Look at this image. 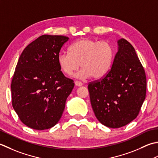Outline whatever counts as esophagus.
I'll return each mask as SVG.
<instances>
[{
  "label": "esophagus",
  "instance_id": "1",
  "mask_svg": "<svg viewBox=\"0 0 158 158\" xmlns=\"http://www.w3.org/2000/svg\"><path fill=\"white\" fill-rule=\"evenodd\" d=\"M75 85L77 86H81L82 85V83L81 82L78 81V80H76V81H75Z\"/></svg>",
  "mask_w": 158,
  "mask_h": 158
}]
</instances>
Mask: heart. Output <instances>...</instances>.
Here are the masks:
<instances>
[{"mask_svg":"<svg viewBox=\"0 0 158 158\" xmlns=\"http://www.w3.org/2000/svg\"><path fill=\"white\" fill-rule=\"evenodd\" d=\"M113 45L107 41L82 38L70 46L69 52H61L58 56L60 69L67 75H72L79 68L76 74L80 78L99 79L110 71L114 58Z\"/></svg>","mask_w":158,"mask_h":158,"instance_id":"heart-1","label":"heart"}]
</instances>
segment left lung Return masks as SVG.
<instances>
[{
  "label": "left lung",
  "instance_id": "left-lung-1",
  "mask_svg": "<svg viewBox=\"0 0 158 158\" xmlns=\"http://www.w3.org/2000/svg\"><path fill=\"white\" fill-rule=\"evenodd\" d=\"M117 44L110 71L88 85L96 118L110 128L125 126L136 118L147 89L145 72L134 47L125 39Z\"/></svg>",
  "mask_w": 158,
  "mask_h": 158
}]
</instances>
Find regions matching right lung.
<instances>
[{
    "instance_id": "add662e5",
    "label": "right lung",
    "mask_w": 158,
    "mask_h": 158,
    "mask_svg": "<svg viewBox=\"0 0 158 158\" xmlns=\"http://www.w3.org/2000/svg\"><path fill=\"white\" fill-rule=\"evenodd\" d=\"M63 35H44L24 48L13 76L12 106L28 127L44 130L54 126L63 114L66 99L74 87L58 63Z\"/></svg>"
}]
</instances>
